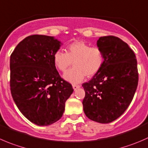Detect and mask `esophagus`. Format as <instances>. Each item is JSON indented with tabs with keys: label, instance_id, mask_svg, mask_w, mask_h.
<instances>
[{
	"label": "esophagus",
	"instance_id": "esophagus-1",
	"mask_svg": "<svg viewBox=\"0 0 148 148\" xmlns=\"http://www.w3.org/2000/svg\"><path fill=\"white\" fill-rule=\"evenodd\" d=\"M73 88L74 90H76L77 88H80V86H78V85H73Z\"/></svg>",
	"mask_w": 148,
	"mask_h": 148
}]
</instances>
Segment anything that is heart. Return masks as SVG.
<instances>
[{"instance_id": "1", "label": "heart", "mask_w": 148, "mask_h": 148, "mask_svg": "<svg viewBox=\"0 0 148 148\" xmlns=\"http://www.w3.org/2000/svg\"><path fill=\"white\" fill-rule=\"evenodd\" d=\"M104 53L101 48L91 47L83 41H76L67 46L66 52L58 50L53 55V62L59 71L65 72L73 62L74 67L64 74L71 83H79L86 76L97 74L104 64Z\"/></svg>"}]
</instances>
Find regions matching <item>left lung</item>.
Returning a JSON list of instances; mask_svg holds the SVG:
<instances>
[{
    "instance_id": "left-lung-1",
    "label": "left lung",
    "mask_w": 148,
    "mask_h": 148,
    "mask_svg": "<svg viewBox=\"0 0 148 148\" xmlns=\"http://www.w3.org/2000/svg\"><path fill=\"white\" fill-rule=\"evenodd\" d=\"M97 46L104 53V64L82 85L83 111L88 119L107 124L119 118L132 101L138 84L137 62L132 49L116 36H101Z\"/></svg>"
}]
</instances>
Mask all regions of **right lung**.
<instances>
[{
	"instance_id": "add662e5",
	"label": "right lung",
	"mask_w": 148,
	"mask_h": 148,
	"mask_svg": "<svg viewBox=\"0 0 148 148\" xmlns=\"http://www.w3.org/2000/svg\"><path fill=\"white\" fill-rule=\"evenodd\" d=\"M60 46L53 36L32 35L18 43L10 58L13 99L25 117L39 126L59 120L73 92L53 62L54 53Z\"/></svg>"
}]
</instances>
